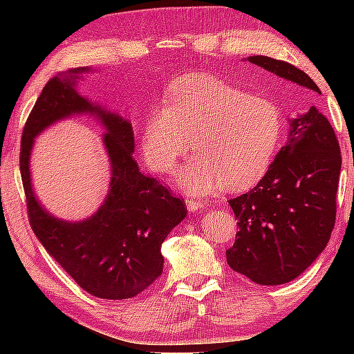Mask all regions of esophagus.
<instances>
[{"label": "esophagus", "instance_id": "34e87169", "mask_svg": "<svg viewBox=\"0 0 354 354\" xmlns=\"http://www.w3.org/2000/svg\"><path fill=\"white\" fill-rule=\"evenodd\" d=\"M206 206V201L201 200V198H188L187 200V209L190 212L200 211Z\"/></svg>", "mask_w": 354, "mask_h": 354}]
</instances>
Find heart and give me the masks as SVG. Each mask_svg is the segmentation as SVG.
Masks as SVG:
<instances>
[{
  "label": "heart",
  "mask_w": 354,
  "mask_h": 354,
  "mask_svg": "<svg viewBox=\"0 0 354 354\" xmlns=\"http://www.w3.org/2000/svg\"><path fill=\"white\" fill-rule=\"evenodd\" d=\"M282 133V111L272 100L211 77L190 75L174 82L167 104L148 114L142 153L149 167L169 172L193 140L198 154L178 171V185L192 193L221 185L243 192L268 174Z\"/></svg>",
  "instance_id": "b5f03b06"
}]
</instances>
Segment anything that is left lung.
<instances>
[{"instance_id":"1","label":"left lung","mask_w":354,"mask_h":354,"mask_svg":"<svg viewBox=\"0 0 354 354\" xmlns=\"http://www.w3.org/2000/svg\"><path fill=\"white\" fill-rule=\"evenodd\" d=\"M250 62L321 95L298 67L268 56ZM288 142L258 185L229 205L236 217L227 263L259 285L292 282L326 248L335 225L342 156L330 122L316 106L290 119Z\"/></svg>"}]
</instances>
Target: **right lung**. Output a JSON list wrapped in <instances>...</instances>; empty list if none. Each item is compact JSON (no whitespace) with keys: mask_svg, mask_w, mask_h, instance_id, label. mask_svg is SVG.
<instances>
[{"mask_svg":"<svg viewBox=\"0 0 354 354\" xmlns=\"http://www.w3.org/2000/svg\"><path fill=\"white\" fill-rule=\"evenodd\" d=\"M88 67H77L48 82L28 115L21 143V176L37 239L80 288L104 299H127L162 274L161 245L187 216L185 203L156 178L140 172L133 159V129L127 119L91 103L75 90ZM88 113L106 132L111 178L95 215L72 223L53 216L35 196L30 154L37 134L57 120Z\"/></svg>","mask_w":354,"mask_h":354,"instance_id":"1","label":"right lung"}]
</instances>
